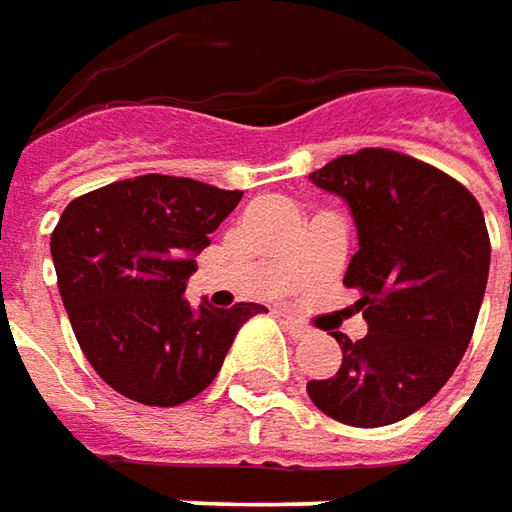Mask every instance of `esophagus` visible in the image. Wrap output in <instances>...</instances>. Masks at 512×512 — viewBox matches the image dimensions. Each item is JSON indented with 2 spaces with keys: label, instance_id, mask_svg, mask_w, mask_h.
<instances>
[{
  "label": "esophagus",
  "instance_id": "1",
  "mask_svg": "<svg viewBox=\"0 0 512 512\" xmlns=\"http://www.w3.org/2000/svg\"><path fill=\"white\" fill-rule=\"evenodd\" d=\"M284 324H286V330L295 336V339H301V336H307L310 333V327L301 321V318H295V316H284Z\"/></svg>",
  "mask_w": 512,
  "mask_h": 512
}]
</instances>
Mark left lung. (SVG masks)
Here are the masks:
<instances>
[{
	"instance_id": "8db88e82",
	"label": "left lung",
	"mask_w": 512,
	"mask_h": 512,
	"mask_svg": "<svg viewBox=\"0 0 512 512\" xmlns=\"http://www.w3.org/2000/svg\"><path fill=\"white\" fill-rule=\"evenodd\" d=\"M310 179L342 196L359 252L345 286L368 333L342 347V365L307 382L327 417L374 429L423 408L464 359L490 275V234L478 199L449 173L397 150L365 147Z\"/></svg>"
}]
</instances>
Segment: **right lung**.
<instances>
[{"instance_id":"1","label":"right lung","mask_w":512,"mask_h":512,"mask_svg":"<svg viewBox=\"0 0 512 512\" xmlns=\"http://www.w3.org/2000/svg\"><path fill=\"white\" fill-rule=\"evenodd\" d=\"M243 191L147 173L77 196L51 234V260L77 345L109 388L144 406H179L220 374L260 304L194 307L185 284L208 234Z\"/></svg>"}]
</instances>
